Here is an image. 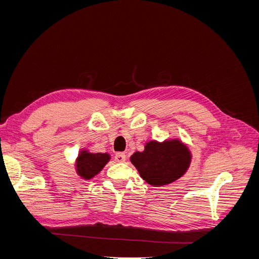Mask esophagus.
Listing matches in <instances>:
<instances>
[{
    "label": "esophagus",
    "mask_w": 259,
    "mask_h": 259,
    "mask_svg": "<svg viewBox=\"0 0 259 259\" xmlns=\"http://www.w3.org/2000/svg\"><path fill=\"white\" fill-rule=\"evenodd\" d=\"M114 160H115L116 162H119V163H123V162H125V160H126V155H125V153L119 152V153L115 154Z\"/></svg>",
    "instance_id": "34e87169"
}]
</instances>
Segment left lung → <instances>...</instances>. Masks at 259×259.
I'll use <instances>...</instances> for the list:
<instances>
[{
  "label": "left lung",
  "instance_id": "8db88e82",
  "mask_svg": "<svg viewBox=\"0 0 259 259\" xmlns=\"http://www.w3.org/2000/svg\"><path fill=\"white\" fill-rule=\"evenodd\" d=\"M130 160L146 183L160 187L174 183L186 173L191 153L179 139L163 143L151 140L146 144L143 152H135Z\"/></svg>",
  "mask_w": 259,
  "mask_h": 259
}]
</instances>
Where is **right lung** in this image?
<instances>
[{"mask_svg":"<svg viewBox=\"0 0 259 259\" xmlns=\"http://www.w3.org/2000/svg\"><path fill=\"white\" fill-rule=\"evenodd\" d=\"M109 160L110 155L108 153H92L82 150L75 161L76 173L83 179H92L105 167Z\"/></svg>","mask_w":259,"mask_h":259,"instance_id":"right-lung-1","label":"right lung"}]
</instances>
